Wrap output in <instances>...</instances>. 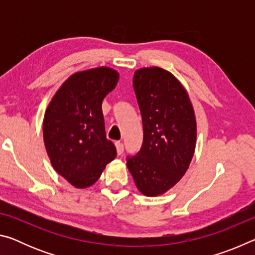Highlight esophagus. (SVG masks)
Segmentation results:
<instances>
[{
	"label": "esophagus",
	"mask_w": 255,
	"mask_h": 255,
	"mask_svg": "<svg viewBox=\"0 0 255 255\" xmlns=\"http://www.w3.org/2000/svg\"><path fill=\"white\" fill-rule=\"evenodd\" d=\"M116 148H117L118 155H122L124 153V144L120 143V141H117V143H116Z\"/></svg>",
	"instance_id": "1"
}]
</instances>
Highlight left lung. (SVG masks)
<instances>
[{
  "label": "left lung",
  "mask_w": 255,
  "mask_h": 255,
  "mask_svg": "<svg viewBox=\"0 0 255 255\" xmlns=\"http://www.w3.org/2000/svg\"><path fill=\"white\" fill-rule=\"evenodd\" d=\"M133 90L143 120V144L127 166L145 196L163 195L187 172L196 148L195 111L183 85L161 67L137 70Z\"/></svg>",
  "instance_id": "1"
}]
</instances>
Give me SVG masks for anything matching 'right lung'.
Masks as SVG:
<instances>
[{"mask_svg": "<svg viewBox=\"0 0 255 255\" xmlns=\"http://www.w3.org/2000/svg\"><path fill=\"white\" fill-rule=\"evenodd\" d=\"M110 67L77 72L64 82L47 107L42 130L55 171L75 188L91 187L117 155L107 139L102 101L118 83Z\"/></svg>", "mask_w": 255, "mask_h": 255, "instance_id": "right-lung-1", "label": "right lung"}]
</instances>
